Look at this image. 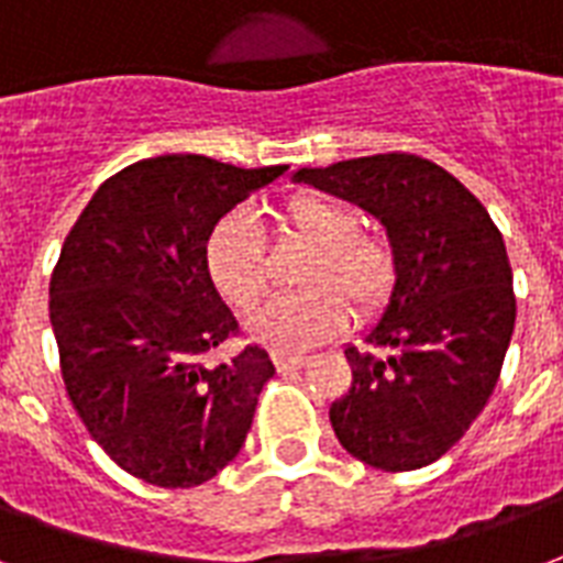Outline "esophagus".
<instances>
[{
  "label": "esophagus",
  "mask_w": 563,
  "mask_h": 563,
  "mask_svg": "<svg viewBox=\"0 0 563 563\" xmlns=\"http://www.w3.org/2000/svg\"><path fill=\"white\" fill-rule=\"evenodd\" d=\"M272 360H274V366H277V372H291V368L303 366V357H300V354H283V351H274Z\"/></svg>",
  "instance_id": "1"
}]
</instances>
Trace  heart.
Returning <instances> with one entry per match:
<instances>
[{"label":"heart","instance_id":"1","mask_svg":"<svg viewBox=\"0 0 563 563\" xmlns=\"http://www.w3.org/2000/svg\"><path fill=\"white\" fill-rule=\"evenodd\" d=\"M280 221L316 247L300 283L303 289L265 303L251 316L247 330L272 349L291 351L333 336L354 312L380 307L396 283V253L380 233H360L357 214L339 200L295 195L280 209ZM206 268L235 310H253L265 298L263 235L251 218L227 214L209 233Z\"/></svg>","mask_w":563,"mask_h":563}]
</instances>
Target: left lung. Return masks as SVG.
<instances>
[{"instance_id": "1", "label": "left lung", "mask_w": 563, "mask_h": 563, "mask_svg": "<svg viewBox=\"0 0 563 563\" xmlns=\"http://www.w3.org/2000/svg\"><path fill=\"white\" fill-rule=\"evenodd\" d=\"M307 183L384 224L396 283L363 345L351 389L330 405L339 443L384 472L443 457L496 389L517 298L499 227L470 188L410 153L300 167Z\"/></svg>"}]
</instances>
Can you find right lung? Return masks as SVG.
<instances>
[{
    "label": "right lung",
    "mask_w": 563,
    "mask_h": 563,
    "mask_svg": "<svg viewBox=\"0 0 563 563\" xmlns=\"http://www.w3.org/2000/svg\"><path fill=\"white\" fill-rule=\"evenodd\" d=\"M283 170L195 153L141 158L93 191L64 239L49 280L64 386L88 434L141 482L197 487L242 452L274 363L260 345L206 360L239 333L206 242Z\"/></svg>",
    "instance_id": "obj_1"
}]
</instances>
